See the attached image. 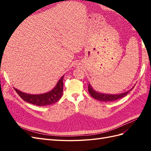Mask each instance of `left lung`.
I'll return each mask as SVG.
<instances>
[{"label":"left lung","instance_id":"1","mask_svg":"<svg viewBox=\"0 0 151 151\" xmlns=\"http://www.w3.org/2000/svg\"><path fill=\"white\" fill-rule=\"evenodd\" d=\"M88 91L92 97H93L94 99H97V100H98V101H103V102H112V101L118 100V99L125 97V96H126L127 94H129L130 93V91H128L127 92L123 93H121L119 95L102 94V93H100L95 91L94 89L92 88L91 86L89 84H88Z\"/></svg>","mask_w":151,"mask_h":151}]
</instances>
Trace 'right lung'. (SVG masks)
<instances>
[{"label": "right lung", "mask_w": 151, "mask_h": 151, "mask_svg": "<svg viewBox=\"0 0 151 151\" xmlns=\"http://www.w3.org/2000/svg\"><path fill=\"white\" fill-rule=\"evenodd\" d=\"M63 76H63L62 78L58 82L56 87L52 91L48 92L47 93L40 95H30L21 92L15 88H14V89L22 100L29 102V103L36 106H40L51 105L56 103L62 97L63 94Z\"/></svg>", "instance_id": "right-lung-1"}]
</instances>
